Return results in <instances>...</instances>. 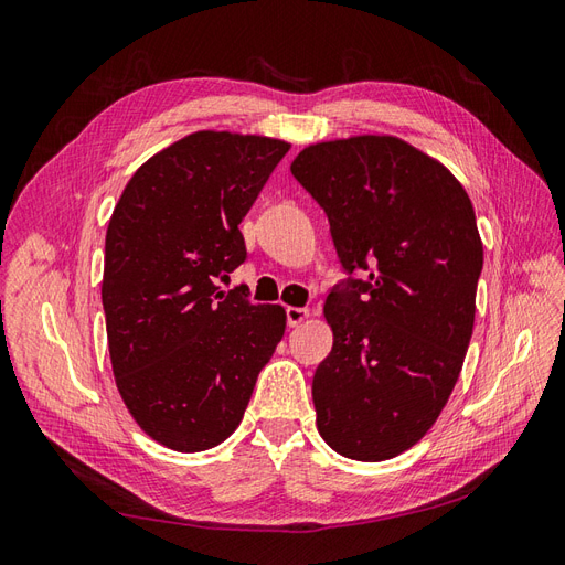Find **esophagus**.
I'll list each match as a JSON object with an SVG mask.
<instances>
[{"instance_id": "1", "label": "esophagus", "mask_w": 565, "mask_h": 565, "mask_svg": "<svg viewBox=\"0 0 565 565\" xmlns=\"http://www.w3.org/2000/svg\"><path fill=\"white\" fill-rule=\"evenodd\" d=\"M287 324L289 328H297V324H301L306 318H309V309H299V306H287Z\"/></svg>"}]
</instances>
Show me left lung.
I'll return each mask as SVG.
<instances>
[{
  "label": "left lung",
  "mask_w": 565,
  "mask_h": 565,
  "mask_svg": "<svg viewBox=\"0 0 565 565\" xmlns=\"http://www.w3.org/2000/svg\"><path fill=\"white\" fill-rule=\"evenodd\" d=\"M292 177L328 214L349 280L324 301L330 355L313 374L316 424L358 461L391 459L431 429L457 384L483 243L450 169L398 136L306 146Z\"/></svg>",
  "instance_id": "left-lung-1"
}]
</instances>
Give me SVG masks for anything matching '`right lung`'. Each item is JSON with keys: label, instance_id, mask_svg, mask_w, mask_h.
Instances as JSON below:
<instances>
[{"label": "right lung", "instance_id": "add662e5", "mask_svg": "<svg viewBox=\"0 0 565 565\" xmlns=\"http://www.w3.org/2000/svg\"><path fill=\"white\" fill-rule=\"evenodd\" d=\"M287 141L202 129L136 169L108 233L100 299L119 396L160 446L200 452L243 422L285 334L278 303L214 278L245 262L241 221Z\"/></svg>", "mask_w": 565, "mask_h": 565}]
</instances>
